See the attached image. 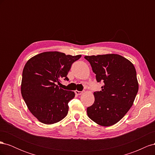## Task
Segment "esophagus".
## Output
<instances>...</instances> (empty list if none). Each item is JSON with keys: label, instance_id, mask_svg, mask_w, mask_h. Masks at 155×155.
<instances>
[{"label": "esophagus", "instance_id": "34e87169", "mask_svg": "<svg viewBox=\"0 0 155 155\" xmlns=\"http://www.w3.org/2000/svg\"><path fill=\"white\" fill-rule=\"evenodd\" d=\"M75 94H76V95H81L83 94L82 91H75Z\"/></svg>", "mask_w": 155, "mask_h": 155}]
</instances>
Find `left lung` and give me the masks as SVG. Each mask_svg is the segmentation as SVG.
Here are the masks:
<instances>
[{
	"label": "left lung",
	"instance_id": "left-lung-1",
	"mask_svg": "<svg viewBox=\"0 0 155 155\" xmlns=\"http://www.w3.org/2000/svg\"><path fill=\"white\" fill-rule=\"evenodd\" d=\"M101 91L94 93L95 100L87 107L88 116L101 126L116 124L132 107L138 91L137 72L130 61L118 54L85 56Z\"/></svg>",
	"mask_w": 155,
	"mask_h": 155
}]
</instances>
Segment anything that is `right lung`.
<instances>
[{
	"mask_svg": "<svg viewBox=\"0 0 155 155\" xmlns=\"http://www.w3.org/2000/svg\"><path fill=\"white\" fill-rule=\"evenodd\" d=\"M81 57L46 51L26 63L22 71V96L31 113L41 123L53 124L67 115L68 104L75 94L58 85L61 79L69 80L67 76L72 64Z\"/></svg>",
	"mask_w": 155,
	"mask_h": 155,
	"instance_id": "obj_1",
	"label": "right lung"
}]
</instances>
